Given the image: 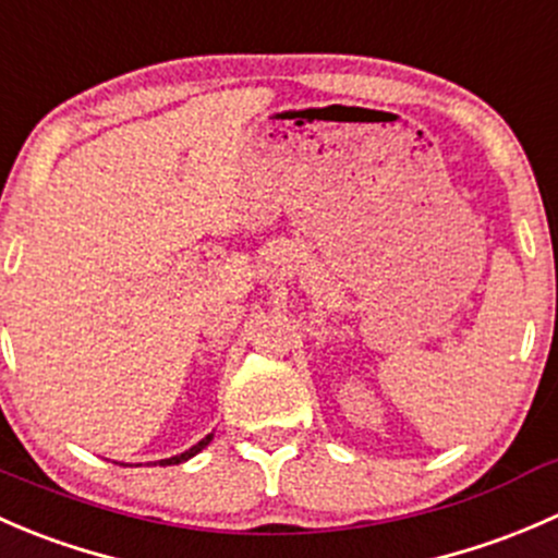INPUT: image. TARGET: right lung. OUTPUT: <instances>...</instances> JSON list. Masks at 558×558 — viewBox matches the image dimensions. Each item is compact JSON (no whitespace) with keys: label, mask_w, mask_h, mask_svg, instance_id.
<instances>
[{"label":"right lung","mask_w":558,"mask_h":558,"mask_svg":"<svg viewBox=\"0 0 558 558\" xmlns=\"http://www.w3.org/2000/svg\"><path fill=\"white\" fill-rule=\"evenodd\" d=\"M210 440H213V435H207L205 440H199V442H196L194 448H189V451H185V453H180V456H170V459H161L159 464H161V466H167V464H180V461H189L191 456H196V453H199L202 448H205L207 442H210Z\"/></svg>","instance_id":"right-lung-1"}]
</instances>
